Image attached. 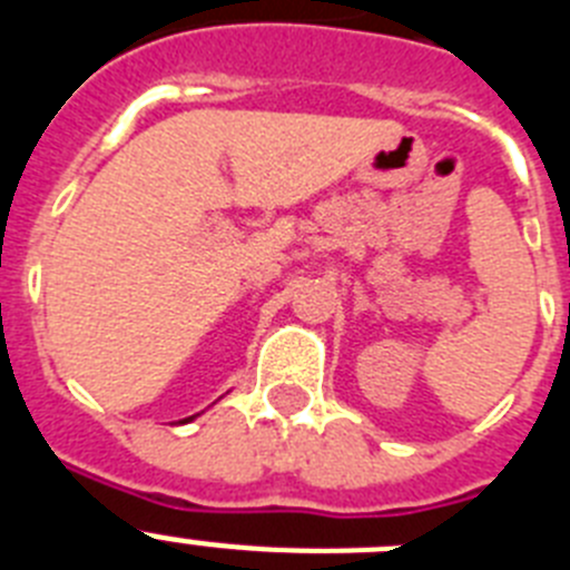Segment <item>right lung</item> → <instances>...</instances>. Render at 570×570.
<instances>
[{
    "mask_svg": "<svg viewBox=\"0 0 570 570\" xmlns=\"http://www.w3.org/2000/svg\"><path fill=\"white\" fill-rule=\"evenodd\" d=\"M190 420H194V416H188V420H183V422H190Z\"/></svg>",
    "mask_w": 570,
    "mask_h": 570,
    "instance_id": "add662e5",
    "label": "right lung"
}]
</instances>
